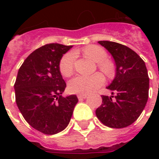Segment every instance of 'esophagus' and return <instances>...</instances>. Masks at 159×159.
Wrapping results in <instances>:
<instances>
[{"label":"esophagus","instance_id":"1","mask_svg":"<svg viewBox=\"0 0 159 159\" xmlns=\"http://www.w3.org/2000/svg\"><path fill=\"white\" fill-rule=\"evenodd\" d=\"M87 97H88L87 94H78V95H77L78 100H83V99H86Z\"/></svg>","mask_w":159,"mask_h":159}]
</instances>
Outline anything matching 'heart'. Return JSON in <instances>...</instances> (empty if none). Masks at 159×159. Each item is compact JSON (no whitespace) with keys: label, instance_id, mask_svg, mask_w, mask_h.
<instances>
[{"label":"heart","instance_id":"b5f03b06","mask_svg":"<svg viewBox=\"0 0 159 159\" xmlns=\"http://www.w3.org/2000/svg\"><path fill=\"white\" fill-rule=\"evenodd\" d=\"M83 53L97 62L98 68L107 76L111 77L115 74L114 66L107 59V52L101 47L89 45L83 49ZM76 53L70 51L65 53L59 60V70L63 76L69 77L74 73ZM105 83V76L101 73H95L91 76H77L70 81L69 90L71 93L88 94L98 89Z\"/></svg>","mask_w":159,"mask_h":159}]
</instances>
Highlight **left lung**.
<instances>
[{
    "label": "left lung",
    "mask_w": 159,
    "mask_h": 159,
    "mask_svg": "<svg viewBox=\"0 0 159 159\" xmlns=\"http://www.w3.org/2000/svg\"><path fill=\"white\" fill-rule=\"evenodd\" d=\"M111 52L116 63V76L108 89L112 96L102 97L95 111L104 125L122 129L140 117L148 100L149 77L143 59L126 46L108 41L98 42Z\"/></svg>",
    "instance_id": "1"
}]
</instances>
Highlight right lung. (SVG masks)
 Returning <instances> with one entry per match:
<instances>
[{"instance_id":"add662e5","label":"right lung","mask_w":159,"mask_h":159,"mask_svg":"<svg viewBox=\"0 0 159 159\" xmlns=\"http://www.w3.org/2000/svg\"><path fill=\"white\" fill-rule=\"evenodd\" d=\"M71 48L51 43L37 48L20 66L14 83L16 103L23 117L45 134L65 129L78 101L75 94L61 95L66 83L59 72V60Z\"/></svg>"}]
</instances>
